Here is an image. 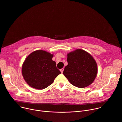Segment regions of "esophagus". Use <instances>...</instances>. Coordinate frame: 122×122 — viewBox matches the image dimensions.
<instances>
[{
	"instance_id": "esophagus-1",
	"label": "esophagus",
	"mask_w": 122,
	"mask_h": 122,
	"mask_svg": "<svg viewBox=\"0 0 122 122\" xmlns=\"http://www.w3.org/2000/svg\"><path fill=\"white\" fill-rule=\"evenodd\" d=\"M60 71L61 72V73H63V71H64V69H63V68L61 69L60 70Z\"/></svg>"
}]
</instances>
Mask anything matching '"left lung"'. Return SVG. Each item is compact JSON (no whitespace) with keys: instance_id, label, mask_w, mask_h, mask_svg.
I'll use <instances>...</instances> for the list:
<instances>
[{"instance_id":"left-lung-1","label":"left lung","mask_w":122,"mask_h":122,"mask_svg":"<svg viewBox=\"0 0 122 122\" xmlns=\"http://www.w3.org/2000/svg\"><path fill=\"white\" fill-rule=\"evenodd\" d=\"M68 65L63 75L74 86L82 88L93 83L98 72L97 64L86 51L78 49L67 55Z\"/></svg>"}]
</instances>
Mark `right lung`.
<instances>
[{
  "instance_id": "obj_1",
  "label": "right lung",
  "mask_w": 122,
  "mask_h": 122,
  "mask_svg": "<svg viewBox=\"0 0 122 122\" xmlns=\"http://www.w3.org/2000/svg\"><path fill=\"white\" fill-rule=\"evenodd\" d=\"M52 57V54L42 50L35 51L27 56L22 65V74L30 86L42 90L51 85L61 74Z\"/></svg>"
}]
</instances>
